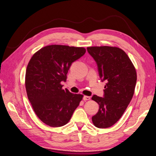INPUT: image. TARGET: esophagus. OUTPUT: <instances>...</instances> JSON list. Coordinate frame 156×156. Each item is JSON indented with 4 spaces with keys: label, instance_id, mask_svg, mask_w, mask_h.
I'll return each mask as SVG.
<instances>
[{
    "label": "esophagus",
    "instance_id": "obj_1",
    "mask_svg": "<svg viewBox=\"0 0 156 156\" xmlns=\"http://www.w3.org/2000/svg\"><path fill=\"white\" fill-rule=\"evenodd\" d=\"M83 99L84 101L90 100V97H89V96H83Z\"/></svg>",
    "mask_w": 156,
    "mask_h": 156
}]
</instances>
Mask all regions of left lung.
<instances>
[{
    "label": "left lung",
    "instance_id": "8db88e82",
    "mask_svg": "<svg viewBox=\"0 0 156 156\" xmlns=\"http://www.w3.org/2000/svg\"><path fill=\"white\" fill-rule=\"evenodd\" d=\"M87 50L98 64L101 80L107 82L104 98L92 97L99 105L92 121L98 128H109L121 118L131 101L136 85V70L128 55L120 48L93 46L88 47Z\"/></svg>",
    "mask_w": 156,
    "mask_h": 156
}]
</instances>
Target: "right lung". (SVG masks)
<instances>
[{
    "mask_svg": "<svg viewBox=\"0 0 156 156\" xmlns=\"http://www.w3.org/2000/svg\"><path fill=\"white\" fill-rule=\"evenodd\" d=\"M84 48L50 45L35 52L25 73L27 98L37 117L52 127L64 126L82 100L83 95L63 90L71 64L85 54Z\"/></svg>",
    "mask_w": 156,
    "mask_h": 156,
    "instance_id": "add662e5",
    "label": "right lung"
}]
</instances>
